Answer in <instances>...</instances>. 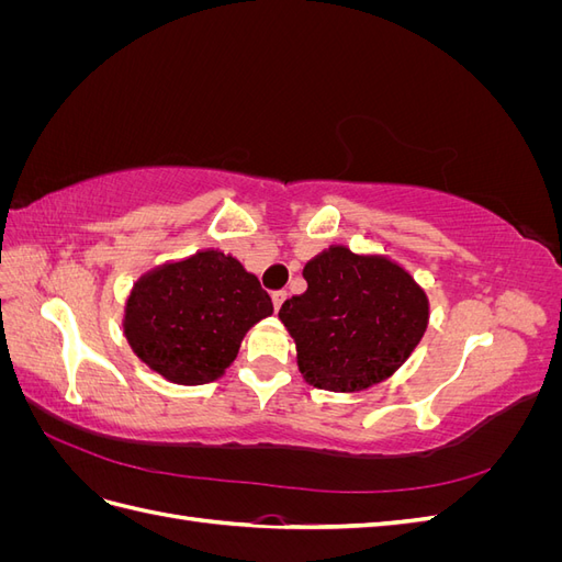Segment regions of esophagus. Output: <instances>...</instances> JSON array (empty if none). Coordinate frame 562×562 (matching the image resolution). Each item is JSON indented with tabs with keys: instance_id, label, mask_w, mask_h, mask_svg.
Segmentation results:
<instances>
[{
	"instance_id": "1",
	"label": "esophagus",
	"mask_w": 562,
	"mask_h": 562,
	"mask_svg": "<svg viewBox=\"0 0 562 562\" xmlns=\"http://www.w3.org/2000/svg\"><path fill=\"white\" fill-rule=\"evenodd\" d=\"M285 297H288L285 291H274V293H271V302H274V310H281V304L285 302Z\"/></svg>"
}]
</instances>
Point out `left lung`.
<instances>
[{"label":"left lung","instance_id":"1","mask_svg":"<svg viewBox=\"0 0 562 562\" xmlns=\"http://www.w3.org/2000/svg\"><path fill=\"white\" fill-rule=\"evenodd\" d=\"M307 291L279 318L312 386L361 391L405 363L429 323V300L403 267L333 246L304 265Z\"/></svg>","mask_w":562,"mask_h":562}]
</instances>
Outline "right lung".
<instances>
[{"instance_id": "obj_1", "label": "right lung", "mask_w": 562, "mask_h": 562, "mask_svg": "<svg viewBox=\"0 0 562 562\" xmlns=\"http://www.w3.org/2000/svg\"><path fill=\"white\" fill-rule=\"evenodd\" d=\"M271 312V297L239 260L201 250L135 283L124 333L143 363L192 386L223 375L244 335Z\"/></svg>"}]
</instances>
